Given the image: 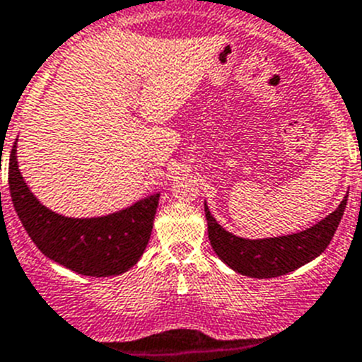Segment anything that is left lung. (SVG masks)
I'll list each match as a JSON object with an SVG mask.
<instances>
[{
	"mask_svg": "<svg viewBox=\"0 0 362 362\" xmlns=\"http://www.w3.org/2000/svg\"><path fill=\"white\" fill-rule=\"evenodd\" d=\"M204 207L209 242L218 258L240 274L263 279L278 278L317 258L327 249L339 227L346 207V197L334 213L317 221L310 229L288 236L265 238V240H245L234 236L214 220L207 205Z\"/></svg>",
	"mask_w": 362,
	"mask_h": 362,
	"instance_id": "obj_1",
	"label": "left lung"
}]
</instances>
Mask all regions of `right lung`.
<instances>
[{
  "instance_id": "right-lung-1",
  "label": "right lung",
  "mask_w": 362,
  "mask_h": 362,
  "mask_svg": "<svg viewBox=\"0 0 362 362\" xmlns=\"http://www.w3.org/2000/svg\"><path fill=\"white\" fill-rule=\"evenodd\" d=\"M8 185L23 227L47 258L84 276L122 274L144 252L157 213L158 197L151 194L120 213L100 218H66L35 200L16 160V142L8 162Z\"/></svg>"
}]
</instances>
